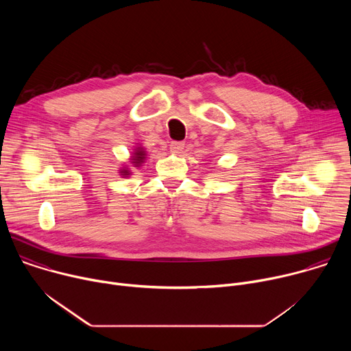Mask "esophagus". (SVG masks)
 Returning a JSON list of instances; mask_svg holds the SVG:
<instances>
[{"label":"esophagus","mask_w":351,"mask_h":351,"mask_svg":"<svg viewBox=\"0 0 351 351\" xmlns=\"http://www.w3.org/2000/svg\"><path fill=\"white\" fill-rule=\"evenodd\" d=\"M169 148H171L172 153L179 154V153H182V149L184 148V143H183V141H172Z\"/></svg>","instance_id":"34e87169"}]
</instances>
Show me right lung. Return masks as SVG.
Here are the masks:
<instances>
[{
	"mask_svg": "<svg viewBox=\"0 0 351 351\" xmlns=\"http://www.w3.org/2000/svg\"><path fill=\"white\" fill-rule=\"evenodd\" d=\"M144 156H145V153L143 152L141 148H137L136 152H134V157H133V164L136 165V167H138L141 162H143V160H144ZM122 172V175H129V171L128 169H123V171H121Z\"/></svg>",
	"mask_w": 351,
	"mask_h": 351,
	"instance_id": "1",
	"label": "right lung"
}]
</instances>
